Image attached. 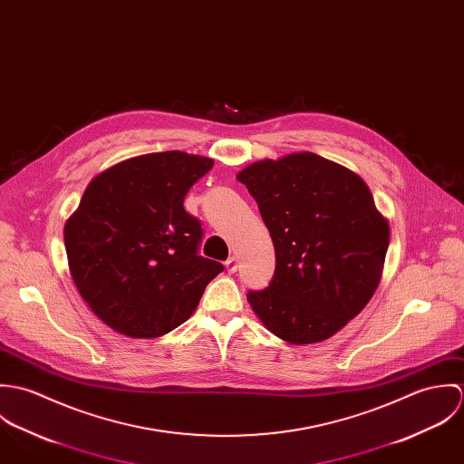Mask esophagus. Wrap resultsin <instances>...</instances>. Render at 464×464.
Segmentation results:
<instances>
[{
    "mask_svg": "<svg viewBox=\"0 0 464 464\" xmlns=\"http://www.w3.org/2000/svg\"><path fill=\"white\" fill-rule=\"evenodd\" d=\"M225 266H227V271H228V273H236V269H237V257H234V256L228 257Z\"/></svg>",
    "mask_w": 464,
    "mask_h": 464,
    "instance_id": "esophagus-1",
    "label": "esophagus"
}]
</instances>
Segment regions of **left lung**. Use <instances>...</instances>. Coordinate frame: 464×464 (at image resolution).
Returning <instances> with one entry per match:
<instances>
[{"instance_id":"1","label":"left lung","mask_w":464,"mask_h":464,"mask_svg":"<svg viewBox=\"0 0 464 464\" xmlns=\"http://www.w3.org/2000/svg\"><path fill=\"white\" fill-rule=\"evenodd\" d=\"M275 246V275L248 304L291 344L329 339L372 300L382 278L390 221L352 169L311 151L265 159L237 173Z\"/></svg>"}]
</instances>
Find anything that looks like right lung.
Returning <instances> with one entry per match:
<instances>
[{"mask_svg":"<svg viewBox=\"0 0 464 464\" xmlns=\"http://www.w3.org/2000/svg\"><path fill=\"white\" fill-rule=\"evenodd\" d=\"M214 160L159 151L98 173L64 227L67 263L91 311L127 337H160L197 311L223 265L198 256L184 198Z\"/></svg>","mask_w":464,"mask_h":464,"instance_id":"add662e5","label":"right lung"}]
</instances>
